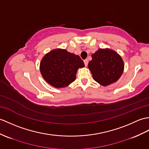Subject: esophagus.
I'll use <instances>...</instances> for the list:
<instances>
[{
    "label": "esophagus",
    "mask_w": 149,
    "mask_h": 149,
    "mask_svg": "<svg viewBox=\"0 0 149 149\" xmlns=\"http://www.w3.org/2000/svg\"><path fill=\"white\" fill-rule=\"evenodd\" d=\"M84 63L85 64V66L87 67L88 66V60H87V59H86V60H84Z\"/></svg>",
    "instance_id": "obj_1"
}]
</instances>
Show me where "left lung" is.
I'll use <instances>...</instances> for the list:
<instances>
[{
  "label": "left lung",
  "instance_id": "left-lung-1",
  "mask_svg": "<svg viewBox=\"0 0 149 149\" xmlns=\"http://www.w3.org/2000/svg\"><path fill=\"white\" fill-rule=\"evenodd\" d=\"M91 57L88 68L96 82L107 86L119 80L123 73L124 64L116 51L109 48H100L92 54Z\"/></svg>",
  "mask_w": 149,
  "mask_h": 149
}]
</instances>
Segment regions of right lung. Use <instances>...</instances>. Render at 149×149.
<instances>
[{"instance_id":"obj_1","label":"right lung","mask_w":149,"mask_h":149,"mask_svg":"<svg viewBox=\"0 0 149 149\" xmlns=\"http://www.w3.org/2000/svg\"><path fill=\"white\" fill-rule=\"evenodd\" d=\"M84 67L78 55L57 48L44 55L40 63V72L48 84L62 88L73 82L78 69Z\"/></svg>"}]
</instances>
